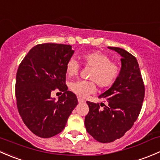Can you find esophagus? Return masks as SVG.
Returning a JSON list of instances; mask_svg holds the SVG:
<instances>
[{"label":"esophagus","instance_id":"esophagus-1","mask_svg":"<svg viewBox=\"0 0 160 160\" xmlns=\"http://www.w3.org/2000/svg\"><path fill=\"white\" fill-rule=\"evenodd\" d=\"M77 100H78V102L79 103H82V102H84V100L83 99H82V98H80V97H78V98H77Z\"/></svg>","mask_w":160,"mask_h":160}]
</instances>
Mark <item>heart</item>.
Wrapping results in <instances>:
<instances>
[{"mask_svg":"<svg viewBox=\"0 0 160 160\" xmlns=\"http://www.w3.org/2000/svg\"><path fill=\"white\" fill-rule=\"evenodd\" d=\"M82 65L91 68L88 78L90 80H77L70 83L71 91L80 98H85L96 90V83L100 88L112 86L121 73V67L118 62L111 61L108 55L99 51L83 53L80 56ZM80 66L73 58L66 63V73L72 77L77 75Z\"/></svg>","mask_w":160,"mask_h":160,"instance_id":"1","label":"heart"}]
</instances>
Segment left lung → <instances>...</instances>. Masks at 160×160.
<instances>
[{
  "label": "left lung",
  "instance_id": "1",
  "mask_svg": "<svg viewBox=\"0 0 160 160\" xmlns=\"http://www.w3.org/2000/svg\"><path fill=\"white\" fill-rule=\"evenodd\" d=\"M108 48L122 56L120 76L110 89L99 96L108 103H102L103 108L99 103L87 101L89 113L84 121L88 133L102 143L122 138L133 126L145 97L144 82L136 58L121 48Z\"/></svg>",
  "mask_w": 160,
  "mask_h": 160
}]
</instances>
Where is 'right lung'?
<instances>
[{"label":"right lung","mask_w":160,"mask_h":160,"mask_svg":"<svg viewBox=\"0 0 160 160\" xmlns=\"http://www.w3.org/2000/svg\"><path fill=\"white\" fill-rule=\"evenodd\" d=\"M73 52L70 45H36L19 65L15 83L18 110L37 136L50 138L62 132L78 104L66 84V63ZM56 89L64 92L58 101L51 98Z\"/></svg>","instance_id":"add662e5"}]
</instances>
